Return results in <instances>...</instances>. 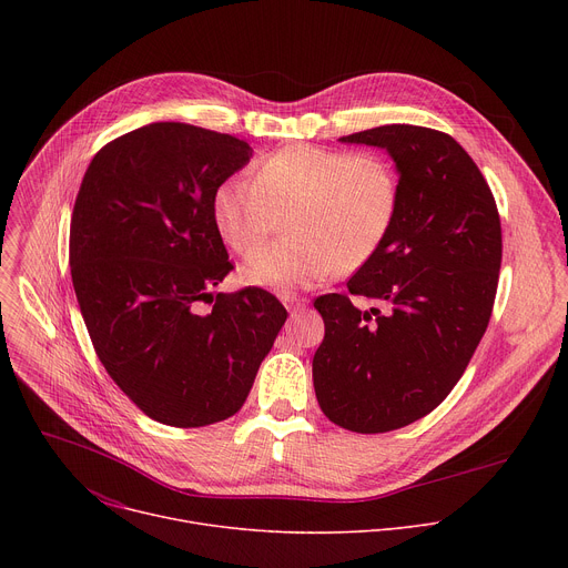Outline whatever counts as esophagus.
<instances>
[{
  "label": "esophagus",
  "mask_w": 568,
  "mask_h": 568,
  "mask_svg": "<svg viewBox=\"0 0 568 568\" xmlns=\"http://www.w3.org/2000/svg\"><path fill=\"white\" fill-rule=\"evenodd\" d=\"M281 301H283V305H285L292 314H296V312L305 310V305H307V298H298V296H290V294L281 296Z\"/></svg>",
  "instance_id": "obj_1"
}]
</instances>
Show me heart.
<instances>
[{"label": "heart", "instance_id": "b5f03b06", "mask_svg": "<svg viewBox=\"0 0 568 568\" xmlns=\"http://www.w3.org/2000/svg\"><path fill=\"white\" fill-rule=\"evenodd\" d=\"M399 186L388 161L316 145H287L265 156L252 180H226L213 220L237 256H253L288 215V240L242 265L247 285L292 292L366 265L388 237Z\"/></svg>", "mask_w": 568, "mask_h": 568}]
</instances>
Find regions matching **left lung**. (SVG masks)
I'll list each match as a JSON object with an SVG mask.
<instances>
[{
	"mask_svg": "<svg viewBox=\"0 0 568 568\" xmlns=\"http://www.w3.org/2000/svg\"><path fill=\"white\" fill-rule=\"evenodd\" d=\"M395 161L399 204L382 250L348 294L314 301L326 337L312 379L321 412L357 434H384L432 414L465 373L495 305L501 220L488 182L449 134L379 125L339 139Z\"/></svg>",
	"mask_w": 568,
	"mask_h": 568,
	"instance_id": "obj_1",
	"label": "left lung"
}]
</instances>
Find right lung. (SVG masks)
<instances>
[{
	"instance_id": "1",
	"label": "right lung",
	"mask_w": 568,
	"mask_h": 568,
	"mask_svg": "<svg viewBox=\"0 0 568 568\" xmlns=\"http://www.w3.org/2000/svg\"><path fill=\"white\" fill-rule=\"evenodd\" d=\"M252 152L231 134L159 121L103 145L80 184L69 229L80 314L110 377L161 425L240 412L287 318L261 287L213 294L233 270L213 197Z\"/></svg>"
}]
</instances>
